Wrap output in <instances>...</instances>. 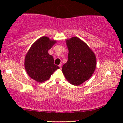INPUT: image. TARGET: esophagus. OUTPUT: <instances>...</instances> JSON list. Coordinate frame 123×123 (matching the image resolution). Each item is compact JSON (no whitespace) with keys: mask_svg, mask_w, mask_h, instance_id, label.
I'll list each match as a JSON object with an SVG mask.
<instances>
[{"mask_svg":"<svg viewBox=\"0 0 123 123\" xmlns=\"http://www.w3.org/2000/svg\"><path fill=\"white\" fill-rule=\"evenodd\" d=\"M62 65L61 64H59V67H60V69H61V68H62Z\"/></svg>","mask_w":123,"mask_h":123,"instance_id":"esophagus-1","label":"esophagus"}]
</instances>
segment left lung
I'll return each mask as SVG.
<instances>
[{"label": "left lung", "instance_id": "1", "mask_svg": "<svg viewBox=\"0 0 123 123\" xmlns=\"http://www.w3.org/2000/svg\"><path fill=\"white\" fill-rule=\"evenodd\" d=\"M69 50L68 61L62 71L67 80L79 86L92 76L96 67L95 54L85 42L77 37L66 40Z\"/></svg>", "mask_w": 123, "mask_h": 123}]
</instances>
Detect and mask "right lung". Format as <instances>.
I'll use <instances>...</instances> for the list:
<instances>
[{"mask_svg":"<svg viewBox=\"0 0 123 123\" xmlns=\"http://www.w3.org/2000/svg\"><path fill=\"white\" fill-rule=\"evenodd\" d=\"M56 42L43 36L33 43L26 54L25 69L28 75L36 82L42 83L48 80L52 74L59 69L54 64L53 57L48 53Z\"/></svg>","mask_w":123,"mask_h":123,"instance_id":"add662e5","label":"right lung"}]
</instances>
